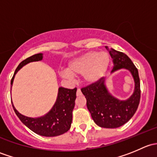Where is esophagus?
Listing matches in <instances>:
<instances>
[{"mask_svg": "<svg viewBox=\"0 0 157 157\" xmlns=\"http://www.w3.org/2000/svg\"><path fill=\"white\" fill-rule=\"evenodd\" d=\"M82 95V93H81V90H80V89H77V96H81Z\"/></svg>", "mask_w": 157, "mask_h": 157, "instance_id": "esophagus-1", "label": "esophagus"}]
</instances>
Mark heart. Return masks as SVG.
<instances>
[{"label":"heart","instance_id":"heart-1","mask_svg":"<svg viewBox=\"0 0 157 157\" xmlns=\"http://www.w3.org/2000/svg\"><path fill=\"white\" fill-rule=\"evenodd\" d=\"M111 63L109 54L99 52H89L73 60L67 71L61 72L63 77L72 78L73 76L84 75L86 82L96 83L106 74Z\"/></svg>","mask_w":157,"mask_h":157}]
</instances>
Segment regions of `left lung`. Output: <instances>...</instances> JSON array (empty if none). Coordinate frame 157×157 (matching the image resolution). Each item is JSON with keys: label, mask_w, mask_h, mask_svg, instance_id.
<instances>
[{"label": "left lung", "mask_w": 157, "mask_h": 157, "mask_svg": "<svg viewBox=\"0 0 157 157\" xmlns=\"http://www.w3.org/2000/svg\"><path fill=\"white\" fill-rule=\"evenodd\" d=\"M105 48L113 61L112 73L124 68L131 74L134 81V93L126 100L114 97L109 92L103 77L82 88L81 92L94 122L101 128H116L127 123L137 111L140 99V78L137 67L127 55L107 46Z\"/></svg>", "instance_id": "obj_1"}]
</instances>
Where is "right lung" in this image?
Returning a JSON list of instances; mask_svg holds the SVG:
<instances>
[{"label": "right lung", "mask_w": 157, "mask_h": 157, "mask_svg": "<svg viewBox=\"0 0 157 157\" xmlns=\"http://www.w3.org/2000/svg\"><path fill=\"white\" fill-rule=\"evenodd\" d=\"M43 54L39 53L23 60L16 69L11 79V87L16 74L23 66L33 61L42 60ZM77 88L73 90L64 87L58 89L56 102L52 109L45 115L39 118H29L20 114L12 104L16 115L20 121L31 131L44 137H55L67 132L72 122V112L75 105Z\"/></svg>", "instance_id": "obj_1"}]
</instances>
